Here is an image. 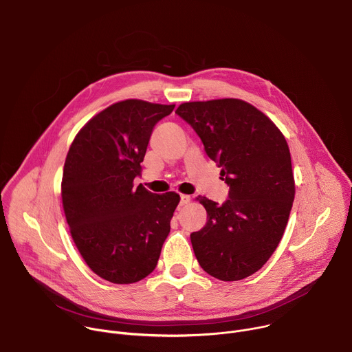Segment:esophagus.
<instances>
[{
    "label": "esophagus",
    "instance_id": "esophagus-1",
    "mask_svg": "<svg viewBox=\"0 0 352 352\" xmlns=\"http://www.w3.org/2000/svg\"><path fill=\"white\" fill-rule=\"evenodd\" d=\"M189 200H190L189 195H181V197H179V206H185L189 202Z\"/></svg>",
    "mask_w": 352,
    "mask_h": 352
}]
</instances>
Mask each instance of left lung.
I'll return each mask as SVG.
<instances>
[{"label": "left lung", "instance_id": "8db88e82", "mask_svg": "<svg viewBox=\"0 0 352 352\" xmlns=\"http://www.w3.org/2000/svg\"><path fill=\"white\" fill-rule=\"evenodd\" d=\"M175 114L202 140L230 188L223 205L196 197L208 223L190 234L195 256L219 280H242L269 261L289 217L295 184L287 140L262 111L238 98L184 103Z\"/></svg>", "mask_w": 352, "mask_h": 352}]
</instances>
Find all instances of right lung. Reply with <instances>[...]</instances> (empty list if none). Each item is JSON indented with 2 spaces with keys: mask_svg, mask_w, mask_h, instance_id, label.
I'll return each mask as SVG.
<instances>
[{
  "mask_svg": "<svg viewBox=\"0 0 352 352\" xmlns=\"http://www.w3.org/2000/svg\"><path fill=\"white\" fill-rule=\"evenodd\" d=\"M173 106L125 100L93 117L67 155L61 196L74 242L87 266L114 284L152 273L179 195L152 193L140 175L150 135Z\"/></svg>",
  "mask_w": 352,
  "mask_h": 352,
  "instance_id": "1",
  "label": "right lung"
}]
</instances>
